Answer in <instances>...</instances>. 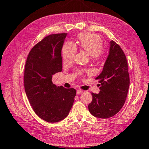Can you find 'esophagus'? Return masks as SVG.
Listing matches in <instances>:
<instances>
[{
    "mask_svg": "<svg viewBox=\"0 0 149 149\" xmlns=\"http://www.w3.org/2000/svg\"><path fill=\"white\" fill-rule=\"evenodd\" d=\"M82 93H83V91L81 89H78L77 91H76V93H77V94H81Z\"/></svg>",
    "mask_w": 149,
    "mask_h": 149,
    "instance_id": "obj_1",
    "label": "esophagus"
}]
</instances>
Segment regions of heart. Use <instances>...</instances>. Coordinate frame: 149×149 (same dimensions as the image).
<instances>
[{
  "mask_svg": "<svg viewBox=\"0 0 149 149\" xmlns=\"http://www.w3.org/2000/svg\"><path fill=\"white\" fill-rule=\"evenodd\" d=\"M78 45L80 48L89 53L92 58L99 60L104 55L102 39L97 35L84 33L78 36ZM77 52V48L73 43H65L62 48V58L64 63H68L73 60Z\"/></svg>",
  "mask_w": 149,
  "mask_h": 149,
  "instance_id": "b5f03b06",
  "label": "heart"
}]
</instances>
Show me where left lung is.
I'll return each instance as SVG.
<instances>
[{
    "mask_svg": "<svg viewBox=\"0 0 149 149\" xmlns=\"http://www.w3.org/2000/svg\"><path fill=\"white\" fill-rule=\"evenodd\" d=\"M101 84L100 92L92 93L88 109L93 116L107 119L116 114L124 106L130 84L128 65L118 44L110 42L109 53L101 74L96 78Z\"/></svg>",
    "mask_w": 149,
    "mask_h": 149,
    "instance_id": "1",
    "label": "left lung"
}]
</instances>
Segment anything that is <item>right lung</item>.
<instances>
[{"label":"right lung","instance_id":"right-lung-1","mask_svg":"<svg viewBox=\"0 0 149 149\" xmlns=\"http://www.w3.org/2000/svg\"><path fill=\"white\" fill-rule=\"evenodd\" d=\"M66 33L49 35L31 49L26 61L24 87L30 105L39 118L57 123L73 106L76 89L56 86L52 76L62 71L61 49Z\"/></svg>","mask_w":149,"mask_h":149}]
</instances>
